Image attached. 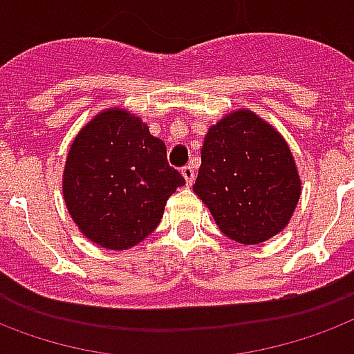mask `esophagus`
<instances>
[{
  "label": "esophagus",
  "mask_w": 354,
  "mask_h": 354,
  "mask_svg": "<svg viewBox=\"0 0 354 354\" xmlns=\"http://www.w3.org/2000/svg\"><path fill=\"white\" fill-rule=\"evenodd\" d=\"M182 174H184V178H185V184L191 185L193 184V180H195V167L185 165V167H182Z\"/></svg>",
  "instance_id": "obj_1"
}]
</instances>
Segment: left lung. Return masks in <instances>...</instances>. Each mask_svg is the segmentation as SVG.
I'll use <instances>...</instances> for the list:
<instances>
[{"mask_svg":"<svg viewBox=\"0 0 354 354\" xmlns=\"http://www.w3.org/2000/svg\"><path fill=\"white\" fill-rule=\"evenodd\" d=\"M193 191L225 236L253 245L289 223L300 178L281 135L253 112L238 111L204 137Z\"/></svg>","mask_w":354,"mask_h":354,"instance_id":"8db88e82","label":"left lung"}]
</instances>
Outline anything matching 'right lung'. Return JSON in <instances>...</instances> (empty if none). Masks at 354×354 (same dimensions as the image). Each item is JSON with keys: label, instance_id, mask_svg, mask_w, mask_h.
<instances>
[{"label": "right lung", "instance_id": "add662e5", "mask_svg": "<svg viewBox=\"0 0 354 354\" xmlns=\"http://www.w3.org/2000/svg\"><path fill=\"white\" fill-rule=\"evenodd\" d=\"M184 176L167 161L161 138L127 111L97 114L71 144L64 197L86 238L127 250L150 236Z\"/></svg>", "mask_w": 354, "mask_h": 354}]
</instances>
